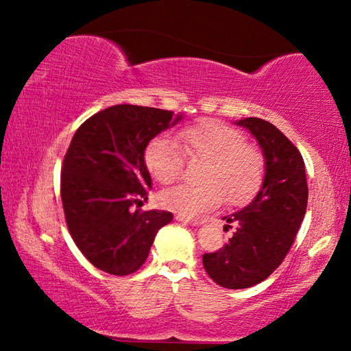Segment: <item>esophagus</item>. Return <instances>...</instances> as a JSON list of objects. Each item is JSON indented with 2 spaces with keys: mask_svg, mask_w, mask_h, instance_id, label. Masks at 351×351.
<instances>
[{
  "mask_svg": "<svg viewBox=\"0 0 351 351\" xmlns=\"http://www.w3.org/2000/svg\"><path fill=\"white\" fill-rule=\"evenodd\" d=\"M176 220H179V222H184V223H189V225H193V227L199 225V222L196 219H190V217H186V215H182V214H176Z\"/></svg>",
  "mask_w": 351,
  "mask_h": 351,
  "instance_id": "esophagus-1",
  "label": "esophagus"
}]
</instances>
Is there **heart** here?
Segmentation results:
<instances>
[{"mask_svg":"<svg viewBox=\"0 0 351 351\" xmlns=\"http://www.w3.org/2000/svg\"><path fill=\"white\" fill-rule=\"evenodd\" d=\"M177 141L186 158L204 161L198 176L201 184L162 191L160 203L166 209L193 217L219 208L223 198L228 204L241 206L258 193L265 179V156L261 148L246 143L239 129L217 119H201L179 131ZM181 152L171 137L152 138L143 161L153 179L162 185L179 179L184 169Z\"/></svg>","mask_w":351,"mask_h":351,"instance_id":"obj_1","label":"heart"}]
</instances>
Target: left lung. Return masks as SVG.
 I'll return each mask as SVG.
<instances>
[{
  "mask_svg": "<svg viewBox=\"0 0 351 351\" xmlns=\"http://www.w3.org/2000/svg\"><path fill=\"white\" fill-rule=\"evenodd\" d=\"M256 137L265 156V179L251 203L225 215L223 230L237 225L219 251L203 256L208 275L227 289H246L271 275L294 243L308 201L305 162L297 147L276 126L261 118L237 123Z\"/></svg>",
  "mask_w": 351,
  "mask_h": 351,
  "instance_id": "1",
  "label": "left lung"
}]
</instances>
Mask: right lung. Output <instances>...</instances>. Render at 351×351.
<instances>
[{"instance_id":"obj_1","label":"right lung","mask_w":351,"mask_h":351,"mask_svg":"<svg viewBox=\"0 0 351 351\" xmlns=\"http://www.w3.org/2000/svg\"><path fill=\"white\" fill-rule=\"evenodd\" d=\"M174 112L114 105L81 124L60 174L69 232L83 256L110 275L126 276L147 261L167 210L136 209L148 198L152 177L143 153L148 142L180 121Z\"/></svg>"}]
</instances>
